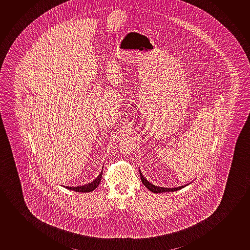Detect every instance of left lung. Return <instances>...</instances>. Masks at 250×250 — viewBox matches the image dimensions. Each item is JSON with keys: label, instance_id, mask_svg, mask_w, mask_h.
Returning <instances> with one entry per match:
<instances>
[{"label": "left lung", "instance_id": "left-lung-1", "mask_svg": "<svg viewBox=\"0 0 250 250\" xmlns=\"http://www.w3.org/2000/svg\"><path fill=\"white\" fill-rule=\"evenodd\" d=\"M139 174H140V178H141L142 183L145 185V187L151 192H155V193H159V192H174V191H178L180 189L183 188L186 186H181V187H178V188H161V187H156L155 185L151 184L150 182H148L146 179H145L143 174H142L141 171L139 170Z\"/></svg>", "mask_w": 250, "mask_h": 250}]
</instances>
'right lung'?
Wrapping results in <instances>:
<instances>
[{"label":"right lung","mask_w":250,"mask_h":250,"mask_svg":"<svg viewBox=\"0 0 250 250\" xmlns=\"http://www.w3.org/2000/svg\"><path fill=\"white\" fill-rule=\"evenodd\" d=\"M102 172L93 182H91L89 184L84 185V186H82V187H64V188L78 192H92V191H94V189L97 188L98 186H99L100 182L102 181Z\"/></svg>","instance_id":"1"}]
</instances>
